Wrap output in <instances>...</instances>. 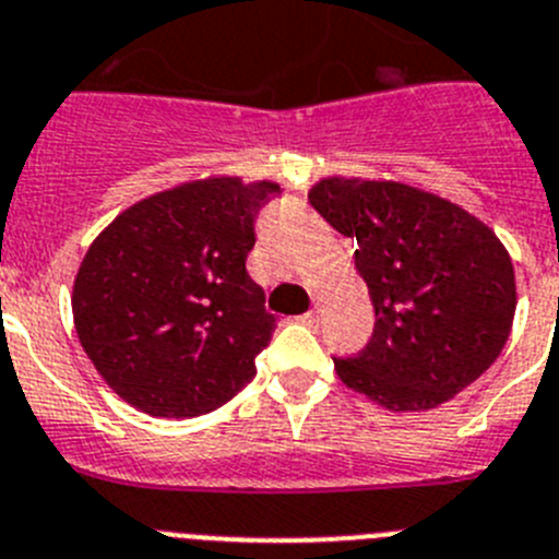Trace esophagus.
Wrapping results in <instances>:
<instances>
[{
  "instance_id": "obj_1",
  "label": "esophagus",
  "mask_w": 559,
  "mask_h": 559,
  "mask_svg": "<svg viewBox=\"0 0 559 559\" xmlns=\"http://www.w3.org/2000/svg\"><path fill=\"white\" fill-rule=\"evenodd\" d=\"M300 323L317 325V323H320V314H317V311H306V314H300Z\"/></svg>"
}]
</instances>
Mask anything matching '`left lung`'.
Segmentation results:
<instances>
[{
	"instance_id": "obj_1",
	"label": "left lung",
	"mask_w": 559,
	"mask_h": 559,
	"mask_svg": "<svg viewBox=\"0 0 559 559\" xmlns=\"http://www.w3.org/2000/svg\"><path fill=\"white\" fill-rule=\"evenodd\" d=\"M309 203L356 239L376 311L367 348L334 359L342 384L392 412H426L499 359L515 317V273L485 223L395 180L325 178Z\"/></svg>"
}]
</instances>
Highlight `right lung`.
Returning a JSON list of instances; mask_svg holds the SVG:
<instances>
[{
  "label": "right lung",
  "mask_w": 559,
  "mask_h": 559,
  "mask_svg": "<svg viewBox=\"0 0 559 559\" xmlns=\"http://www.w3.org/2000/svg\"><path fill=\"white\" fill-rule=\"evenodd\" d=\"M281 186L205 178L122 211L72 292L74 329L105 384L153 417H198L255 376L275 314L248 275L255 214Z\"/></svg>",
  "instance_id": "obj_1"
}]
</instances>
